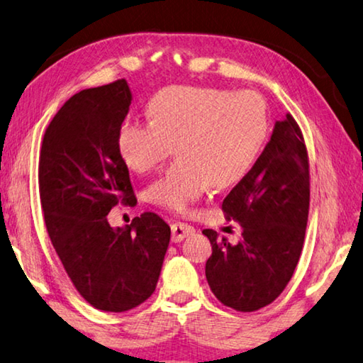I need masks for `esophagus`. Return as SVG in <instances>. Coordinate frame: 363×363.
Masks as SVG:
<instances>
[{
  "label": "esophagus",
  "mask_w": 363,
  "mask_h": 363,
  "mask_svg": "<svg viewBox=\"0 0 363 363\" xmlns=\"http://www.w3.org/2000/svg\"><path fill=\"white\" fill-rule=\"evenodd\" d=\"M171 233H172V242H181V240L184 238H187L189 234L194 233V226H191V224L187 223H172L171 224Z\"/></svg>",
  "instance_id": "34e87169"
}]
</instances>
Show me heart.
Segmentation results:
<instances>
[{
	"instance_id": "b5f03b06",
	"label": "heart",
	"mask_w": 363,
	"mask_h": 363,
	"mask_svg": "<svg viewBox=\"0 0 363 363\" xmlns=\"http://www.w3.org/2000/svg\"><path fill=\"white\" fill-rule=\"evenodd\" d=\"M150 121H125L121 157L147 174L176 150L181 157L148 189L152 203L187 211L213 186H234L252 169L269 134L268 106L255 91L172 85L148 103Z\"/></svg>"
}]
</instances>
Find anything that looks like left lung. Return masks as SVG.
<instances>
[{"label": "left lung", "instance_id": "obj_1", "mask_svg": "<svg viewBox=\"0 0 363 363\" xmlns=\"http://www.w3.org/2000/svg\"><path fill=\"white\" fill-rule=\"evenodd\" d=\"M310 166L303 134L292 114L276 121L272 139L252 169L223 200L228 221L242 235L235 245L213 229L205 264L213 294L238 312L272 303L289 283L301 258L310 206Z\"/></svg>", "mask_w": 363, "mask_h": 363}]
</instances>
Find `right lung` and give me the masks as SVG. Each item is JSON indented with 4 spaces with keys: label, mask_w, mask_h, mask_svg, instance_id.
<instances>
[{
    "label": "right lung",
    "mask_w": 363,
    "mask_h": 363,
    "mask_svg": "<svg viewBox=\"0 0 363 363\" xmlns=\"http://www.w3.org/2000/svg\"><path fill=\"white\" fill-rule=\"evenodd\" d=\"M124 79L71 96L45 130L38 160L47 231L69 279L91 307L128 312L155 292L171 229L145 211L113 229V206H135L118 134L129 113Z\"/></svg>",
    "instance_id": "1"
}]
</instances>
